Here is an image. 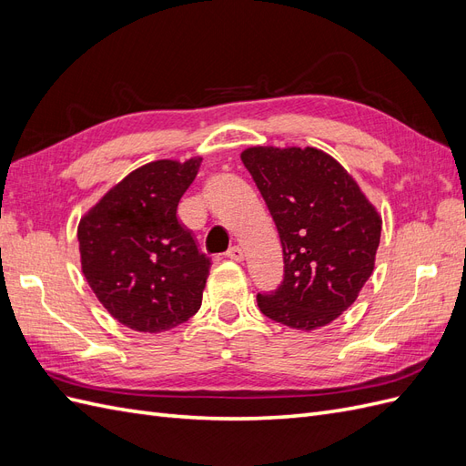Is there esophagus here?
I'll list each match as a JSON object with an SVG mask.
<instances>
[{
    "instance_id": "34e87169",
    "label": "esophagus",
    "mask_w": 466,
    "mask_h": 466,
    "mask_svg": "<svg viewBox=\"0 0 466 466\" xmlns=\"http://www.w3.org/2000/svg\"><path fill=\"white\" fill-rule=\"evenodd\" d=\"M228 257L235 262H243L245 260V250L241 247H231L229 252H228Z\"/></svg>"
}]
</instances>
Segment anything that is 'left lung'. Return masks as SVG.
<instances>
[{
	"label": "left lung",
	"instance_id": "obj_1",
	"mask_svg": "<svg viewBox=\"0 0 466 466\" xmlns=\"http://www.w3.org/2000/svg\"><path fill=\"white\" fill-rule=\"evenodd\" d=\"M284 250V281L258 293L260 311L317 330L354 305L375 268L380 214L356 178L317 147L255 146L241 153Z\"/></svg>",
	"mask_w": 466,
	"mask_h": 466
}]
</instances>
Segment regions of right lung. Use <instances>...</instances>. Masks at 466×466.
Segmentation results:
<instances>
[{
	"mask_svg": "<svg viewBox=\"0 0 466 466\" xmlns=\"http://www.w3.org/2000/svg\"><path fill=\"white\" fill-rule=\"evenodd\" d=\"M202 157L137 167L77 225L81 272L124 327L157 334L198 313L209 260L177 219Z\"/></svg>",
	"mask_w": 466,
	"mask_h": 466,
	"instance_id": "1",
	"label": "right lung"
}]
</instances>
